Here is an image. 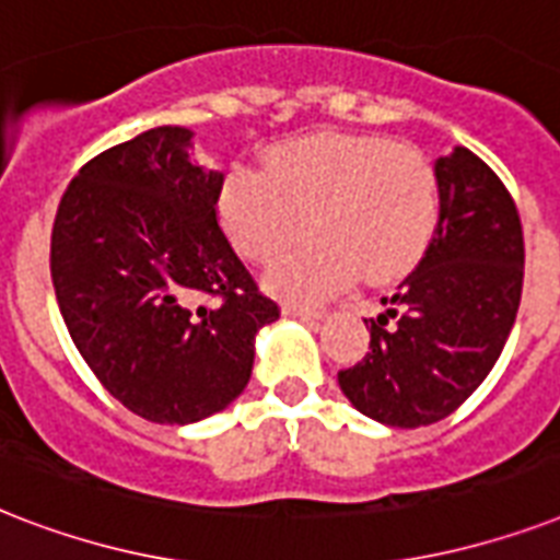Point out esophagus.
I'll list each match as a JSON object with an SVG mask.
<instances>
[{"mask_svg":"<svg viewBox=\"0 0 560 560\" xmlns=\"http://www.w3.org/2000/svg\"><path fill=\"white\" fill-rule=\"evenodd\" d=\"M284 316H296V319H319L323 311H319V307H305V305H296V302H288V305H284Z\"/></svg>","mask_w":560,"mask_h":560,"instance_id":"1","label":"esophagus"}]
</instances>
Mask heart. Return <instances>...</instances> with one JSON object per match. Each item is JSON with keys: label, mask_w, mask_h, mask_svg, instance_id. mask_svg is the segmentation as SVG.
<instances>
[{"label": "heart", "mask_w": 560, "mask_h": 560, "mask_svg": "<svg viewBox=\"0 0 560 560\" xmlns=\"http://www.w3.org/2000/svg\"><path fill=\"white\" fill-rule=\"evenodd\" d=\"M218 214L237 253L255 264L279 261L311 218L316 237L272 270L270 284L316 302L360 270L374 284L407 276L433 244L442 188L424 153L389 136L311 133L270 151L267 174L229 171Z\"/></svg>", "instance_id": "1"}]
</instances>
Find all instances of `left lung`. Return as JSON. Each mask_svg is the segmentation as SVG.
I'll return each instance as SVG.
<instances>
[{"label":"left lung","mask_w":560,"mask_h":560,"mask_svg":"<svg viewBox=\"0 0 560 560\" xmlns=\"http://www.w3.org/2000/svg\"><path fill=\"white\" fill-rule=\"evenodd\" d=\"M442 220L418 267L366 319L369 351L340 369L346 398L389 427L459 409L503 351L523 293V226L503 179L468 148L435 162Z\"/></svg>","instance_id":"left-lung-1"}]
</instances>
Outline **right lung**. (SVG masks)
Instances as JSON below:
<instances>
[{"mask_svg":"<svg viewBox=\"0 0 560 560\" xmlns=\"http://www.w3.org/2000/svg\"><path fill=\"white\" fill-rule=\"evenodd\" d=\"M186 127H153L83 165L51 229V284L101 386L156 424L220 412L279 319L218 220L220 171L188 162Z\"/></svg>","mask_w":560,"mask_h":560,"instance_id":"1","label":"right lung"}]
</instances>
